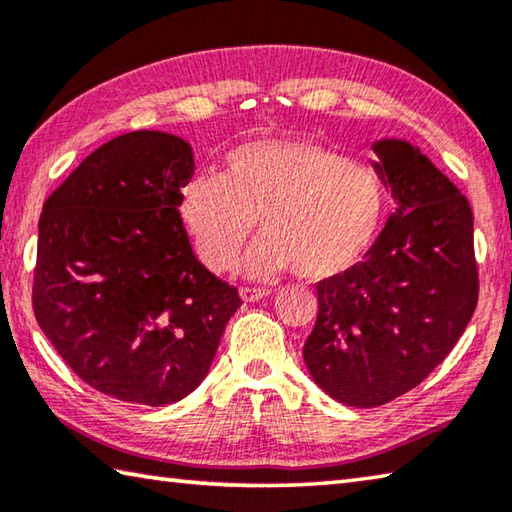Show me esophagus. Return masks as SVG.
<instances>
[{"label": "esophagus", "mask_w": 512, "mask_h": 512, "mask_svg": "<svg viewBox=\"0 0 512 512\" xmlns=\"http://www.w3.org/2000/svg\"><path fill=\"white\" fill-rule=\"evenodd\" d=\"M266 295H268V290H264V288H239V297H242L248 304L259 302V299H264Z\"/></svg>", "instance_id": "1"}]
</instances>
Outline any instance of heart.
<instances>
[{
  "label": "heart",
  "mask_w": 512,
  "mask_h": 512,
  "mask_svg": "<svg viewBox=\"0 0 512 512\" xmlns=\"http://www.w3.org/2000/svg\"><path fill=\"white\" fill-rule=\"evenodd\" d=\"M386 190L373 166L299 137L255 139L230 150L222 175L190 177L179 217L213 273L233 270L253 233L244 273L322 282L353 268L382 224Z\"/></svg>",
  "instance_id": "b5f03b06"
}]
</instances>
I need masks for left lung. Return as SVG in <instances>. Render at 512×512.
<instances>
[{"instance_id":"left-lung-1","label":"left lung","mask_w":512,"mask_h":512,"mask_svg":"<svg viewBox=\"0 0 512 512\" xmlns=\"http://www.w3.org/2000/svg\"><path fill=\"white\" fill-rule=\"evenodd\" d=\"M370 148L397 208L364 262L317 284L304 344L315 384L355 408L422 384L462 337L479 293L468 199L406 139Z\"/></svg>"}]
</instances>
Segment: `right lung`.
I'll list each match as a JSON object with an SVG mask.
<instances>
[{"instance_id": "add662e5", "label": "right lung", "mask_w": 512, "mask_h": 512, "mask_svg": "<svg viewBox=\"0 0 512 512\" xmlns=\"http://www.w3.org/2000/svg\"><path fill=\"white\" fill-rule=\"evenodd\" d=\"M193 146L135 130L90 153L39 217L33 308L79 379L130 404H175L202 384L237 288L190 248L179 195Z\"/></svg>"}]
</instances>
